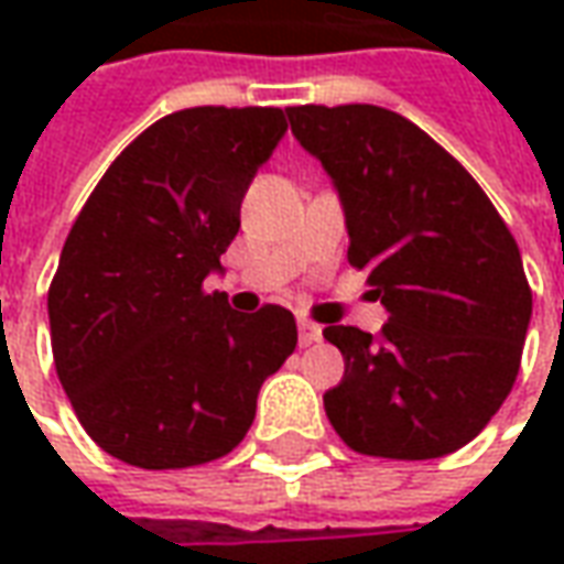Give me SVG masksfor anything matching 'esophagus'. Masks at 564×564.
Masks as SVG:
<instances>
[{"instance_id": "34e87169", "label": "esophagus", "mask_w": 564, "mask_h": 564, "mask_svg": "<svg viewBox=\"0 0 564 564\" xmlns=\"http://www.w3.org/2000/svg\"><path fill=\"white\" fill-rule=\"evenodd\" d=\"M319 338H323L319 323H314V319H307V317H299V341L307 347V344H317Z\"/></svg>"}]
</instances>
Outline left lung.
Returning a JSON list of instances; mask_svg holds the SVG:
<instances>
[{"label": "left lung", "mask_w": 564, "mask_h": 564, "mask_svg": "<svg viewBox=\"0 0 564 564\" xmlns=\"http://www.w3.org/2000/svg\"><path fill=\"white\" fill-rule=\"evenodd\" d=\"M338 189L347 259L390 319L326 326L344 356L326 416L356 453L437 459L484 432L517 380L532 319L520 247L480 184L408 117L378 105L286 108Z\"/></svg>", "instance_id": "left-lung-1"}]
</instances>
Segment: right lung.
Listing matches in <instances>:
<instances>
[{
  "label": "right lung",
  "instance_id": "obj_1",
  "mask_svg": "<svg viewBox=\"0 0 564 564\" xmlns=\"http://www.w3.org/2000/svg\"><path fill=\"white\" fill-rule=\"evenodd\" d=\"M283 132L281 108L174 111L80 208L47 290L51 347L80 425L115 459L169 471L226 456L295 350L286 307L241 314L202 290Z\"/></svg>",
  "mask_w": 564,
  "mask_h": 564
}]
</instances>
